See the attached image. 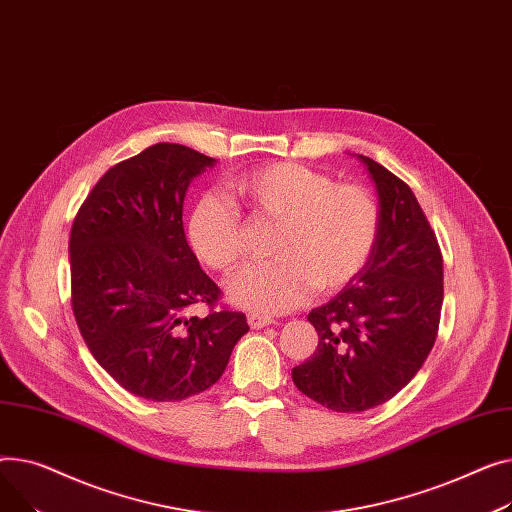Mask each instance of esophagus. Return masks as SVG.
<instances>
[{"label": "esophagus", "mask_w": 512, "mask_h": 512, "mask_svg": "<svg viewBox=\"0 0 512 512\" xmlns=\"http://www.w3.org/2000/svg\"><path fill=\"white\" fill-rule=\"evenodd\" d=\"M275 320L273 318H268V316H260V314H248V324H250V328H254V330H258V328H264V326H268V324H273Z\"/></svg>", "instance_id": "1"}]
</instances>
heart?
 <instances>
[{
    "label": "heart",
    "mask_w": 512,
    "mask_h": 512,
    "mask_svg": "<svg viewBox=\"0 0 512 512\" xmlns=\"http://www.w3.org/2000/svg\"><path fill=\"white\" fill-rule=\"evenodd\" d=\"M229 190L252 219L277 221L268 262L244 268L227 283L233 304L254 314H281L304 304L312 289L335 291L368 262L380 227L368 190L297 163H268L235 175ZM196 254L231 273L246 254V225L237 208L204 196L190 219Z\"/></svg>",
    "instance_id": "1"
}]
</instances>
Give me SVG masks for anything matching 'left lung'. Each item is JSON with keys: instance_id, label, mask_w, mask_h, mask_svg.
<instances>
[{"instance_id": "left-lung-1", "label": "left lung", "mask_w": 512, "mask_h": 512, "mask_svg": "<svg viewBox=\"0 0 512 512\" xmlns=\"http://www.w3.org/2000/svg\"><path fill=\"white\" fill-rule=\"evenodd\" d=\"M376 184L380 227L364 268L308 320L318 333L310 359L291 370L316 403L357 413L393 399L424 366L442 310V254L411 188L359 155Z\"/></svg>"}]
</instances>
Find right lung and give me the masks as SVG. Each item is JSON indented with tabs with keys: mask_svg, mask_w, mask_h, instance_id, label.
<instances>
[{
	"mask_svg": "<svg viewBox=\"0 0 512 512\" xmlns=\"http://www.w3.org/2000/svg\"><path fill=\"white\" fill-rule=\"evenodd\" d=\"M217 161L159 142L113 165L90 190L70 233L72 310L86 347L128 393L182 401L213 386L246 314L213 310L221 289L186 242L192 179ZM194 303L211 314L186 319Z\"/></svg>",
	"mask_w": 512,
	"mask_h": 512,
	"instance_id": "add662e5",
	"label": "right lung"
}]
</instances>
